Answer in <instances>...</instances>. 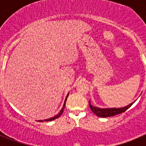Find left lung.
Returning <instances> with one entry per match:
<instances>
[{"mask_svg": "<svg viewBox=\"0 0 146 146\" xmlns=\"http://www.w3.org/2000/svg\"><path fill=\"white\" fill-rule=\"evenodd\" d=\"M133 103H131V104L127 105L126 107L121 108H104V109H102V108L92 106L91 104L90 101H89V105H90V108H91L93 113H95L97 116L102 117V118H107V117L113 116V115H115L123 113L128 108H129L132 105Z\"/></svg>", "mask_w": 146, "mask_h": 146, "instance_id": "obj_1", "label": "left lung"}]
</instances>
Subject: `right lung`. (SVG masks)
<instances>
[{
    "label": "right lung",
    "mask_w": 146,
    "mask_h": 146,
    "mask_svg": "<svg viewBox=\"0 0 146 146\" xmlns=\"http://www.w3.org/2000/svg\"><path fill=\"white\" fill-rule=\"evenodd\" d=\"M68 96H69V94H67L66 97V99H65V102H64V106H63V108H62L61 110H60V112H59L58 114H57V115H55V116L52 117V118H48V119H46V120H44V121H53V120L56 119V118H59V117L61 115V114L63 113V112H64V109L65 108V106H66V99H67V97H68ZM44 121H42V120H40V121H38L39 122H43Z\"/></svg>",
    "instance_id": "add662e5"
}]
</instances>
